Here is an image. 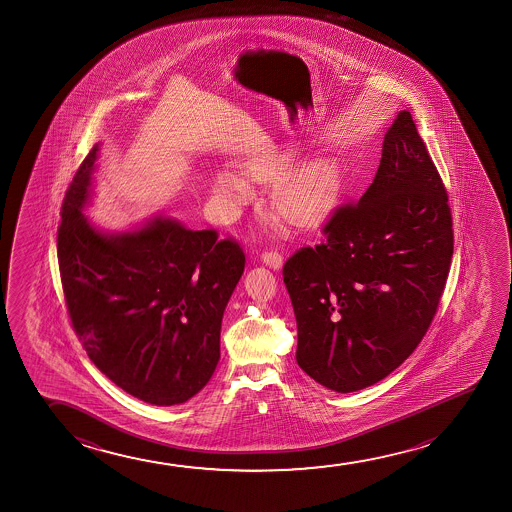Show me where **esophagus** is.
<instances>
[{
	"label": "esophagus",
	"instance_id": "1",
	"mask_svg": "<svg viewBox=\"0 0 512 512\" xmlns=\"http://www.w3.org/2000/svg\"><path fill=\"white\" fill-rule=\"evenodd\" d=\"M260 260H262L267 267L274 269V271H280L281 266H283V257H281L280 253L276 252V250L262 253Z\"/></svg>",
	"mask_w": 512,
	"mask_h": 512
}]
</instances>
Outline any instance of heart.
Listing matches in <instances>:
<instances>
[{
  "label": "heart",
  "instance_id": "b5f03b06",
  "mask_svg": "<svg viewBox=\"0 0 512 512\" xmlns=\"http://www.w3.org/2000/svg\"><path fill=\"white\" fill-rule=\"evenodd\" d=\"M292 150L274 148L248 164V175L255 182H273L290 166ZM273 185V206L281 215L294 220H313L330 210L344 189V169L336 155L322 154L297 164ZM211 192L222 215L231 217L245 204L250 187L229 171L213 175Z\"/></svg>",
  "mask_w": 512,
  "mask_h": 512
}]
</instances>
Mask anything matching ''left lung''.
Segmentation results:
<instances>
[{"label":"left lung","instance_id":"8db88e82","mask_svg":"<svg viewBox=\"0 0 512 512\" xmlns=\"http://www.w3.org/2000/svg\"><path fill=\"white\" fill-rule=\"evenodd\" d=\"M446 189L407 110L388 127L371 187L332 215L327 239L283 267L297 364L337 393L385 379L420 344L453 255Z\"/></svg>","mask_w":512,"mask_h":512}]
</instances>
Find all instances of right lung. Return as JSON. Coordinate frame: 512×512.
<instances>
[{
	"label": "right lung",
	"mask_w": 512,
	"mask_h": 512,
	"mask_svg": "<svg viewBox=\"0 0 512 512\" xmlns=\"http://www.w3.org/2000/svg\"><path fill=\"white\" fill-rule=\"evenodd\" d=\"M98 157L96 143L66 192L57 234L73 329L124 392L152 406L183 404L217 369L222 318L245 255L231 239L164 213L124 231L98 227L84 213Z\"/></svg>",
	"instance_id": "1"
}]
</instances>
